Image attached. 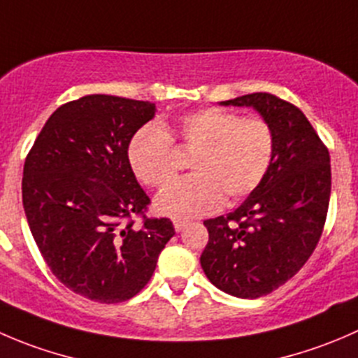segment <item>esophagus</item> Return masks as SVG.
Returning <instances> with one entry per match:
<instances>
[{
    "mask_svg": "<svg viewBox=\"0 0 358 358\" xmlns=\"http://www.w3.org/2000/svg\"><path fill=\"white\" fill-rule=\"evenodd\" d=\"M189 224V222L185 220V218H173V225H175V231H182L183 227H185V225Z\"/></svg>",
    "mask_w": 358,
    "mask_h": 358,
    "instance_id": "34e87169",
    "label": "esophagus"
}]
</instances>
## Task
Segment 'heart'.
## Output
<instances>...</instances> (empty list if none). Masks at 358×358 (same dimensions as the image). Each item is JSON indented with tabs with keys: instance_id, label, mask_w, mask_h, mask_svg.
Returning <instances> with one entry per match:
<instances>
[{
	"instance_id": "1",
	"label": "heart",
	"mask_w": 358,
	"mask_h": 358,
	"mask_svg": "<svg viewBox=\"0 0 358 358\" xmlns=\"http://www.w3.org/2000/svg\"><path fill=\"white\" fill-rule=\"evenodd\" d=\"M171 136L194 154V175L166 187L155 201L161 213L175 218L210 213L222 196L225 203L243 199L264 182L275 159V133L266 120L210 106L187 113L168 129L150 122L134 133L127 157L147 185H166L178 171Z\"/></svg>"
}]
</instances>
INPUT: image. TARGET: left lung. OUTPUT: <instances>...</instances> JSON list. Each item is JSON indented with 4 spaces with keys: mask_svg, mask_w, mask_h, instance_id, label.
Returning a JSON list of instances; mask_svg holds the SVG:
<instances>
[{
    "mask_svg": "<svg viewBox=\"0 0 358 358\" xmlns=\"http://www.w3.org/2000/svg\"><path fill=\"white\" fill-rule=\"evenodd\" d=\"M220 105L259 112L275 133V159L241 206L204 220L210 239L201 267L222 292L257 299L289 282L313 253L331 199V157L292 103L253 92Z\"/></svg>",
    "mask_w": 358,
    "mask_h": 358,
    "instance_id": "obj_1",
    "label": "left lung"
}]
</instances>
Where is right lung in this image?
I'll return each mask as SVG.
<instances>
[{"label": "right lung", "mask_w": 358, "mask_h": 358, "mask_svg": "<svg viewBox=\"0 0 358 358\" xmlns=\"http://www.w3.org/2000/svg\"><path fill=\"white\" fill-rule=\"evenodd\" d=\"M154 115V103L83 96L52 113L24 162L22 204L41 257L62 285L96 303L136 296L175 236L169 218L145 215L150 199L127 157Z\"/></svg>", "instance_id": "right-lung-1"}]
</instances>
